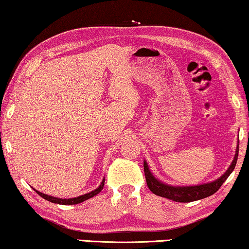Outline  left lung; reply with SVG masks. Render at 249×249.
I'll list each match as a JSON object with an SVG mask.
<instances>
[{"label": "left lung", "mask_w": 249, "mask_h": 249, "mask_svg": "<svg viewBox=\"0 0 249 249\" xmlns=\"http://www.w3.org/2000/svg\"><path fill=\"white\" fill-rule=\"evenodd\" d=\"M238 150H239V141L236 147V153L233 157V160L229 168L220 178H218L213 182H208L203 184L198 185H185V187H181V185H171L162 182L161 180L157 179L151 172L150 168H148L147 162L144 160V173H145V179L147 187L150 190L153 192L154 195L163 196V198L173 200L176 202H191L196 201V200H200L203 198H207L214 192L219 190V188L222 183L227 180V178L231 176V172L235 169L237 159H238Z\"/></svg>", "instance_id": "1"}]
</instances>
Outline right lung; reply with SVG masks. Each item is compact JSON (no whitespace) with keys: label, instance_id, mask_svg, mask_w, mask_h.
Wrapping results in <instances>:
<instances>
[{"label":"right lung","instance_id":"1","mask_svg":"<svg viewBox=\"0 0 249 249\" xmlns=\"http://www.w3.org/2000/svg\"><path fill=\"white\" fill-rule=\"evenodd\" d=\"M104 184H105V178H104V179H103L102 183L99 184V187L97 189H95L94 191H90V192H88V194H85V195L79 196H75V198H69V199L55 198V196H53L44 195V194H42V192L36 190V189H35V191L40 196H42L43 199H46V200H48V201H50V202H53V203H58V205H77V203L84 202L85 200H87L89 198H92V196H95L96 195H98L99 192L102 191Z\"/></svg>","mask_w":249,"mask_h":249}]
</instances>
